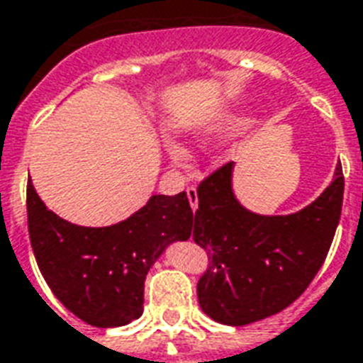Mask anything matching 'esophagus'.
<instances>
[{
	"label": "esophagus",
	"mask_w": 363,
	"mask_h": 363,
	"mask_svg": "<svg viewBox=\"0 0 363 363\" xmlns=\"http://www.w3.org/2000/svg\"><path fill=\"white\" fill-rule=\"evenodd\" d=\"M186 196H189L190 208H192V210H196V208H198V192H196V189H194V186H189V189H186Z\"/></svg>",
	"instance_id": "34e87169"
}]
</instances>
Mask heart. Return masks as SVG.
<instances>
[{
    "instance_id": "1",
    "label": "heart",
    "mask_w": 363,
    "mask_h": 363,
    "mask_svg": "<svg viewBox=\"0 0 363 363\" xmlns=\"http://www.w3.org/2000/svg\"><path fill=\"white\" fill-rule=\"evenodd\" d=\"M174 157H177V159H182V153H181V151H179V150L174 151Z\"/></svg>"
}]
</instances>
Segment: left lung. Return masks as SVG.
<instances>
[{"mask_svg": "<svg viewBox=\"0 0 363 363\" xmlns=\"http://www.w3.org/2000/svg\"><path fill=\"white\" fill-rule=\"evenodd\" d=\"M233 163L198 184L192 239L210 264L198 280L202 311L221 325L243 327L296 301L319 272L342 212L344 174L313 204L289 216H259L237 202Z\"/></svg>", "mask_w": 363, "mask_h": 363, "instance_id": "left-lung-1", "label": "left lung"}]
</instances>
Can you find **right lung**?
I'll return each instance as SVG.
<instances>
[{"label": "right lung", "instance_id": "1", "mask_svg": "<svg viewBox=\"0 0 363 363\" xmlns=\"http://www.w3.org/2000/svg\"><path fill=\"white\" fill-rule=\"evenodd\" d=\"M28 237L36 264L67 311L93 327H122L143 311V281L173 241L189 239L186 192L151 196L128 220L82 228L48 210L27 184Z\"/></svg>", "mask_w": 363, "mask_h": 363}]
</instances>
